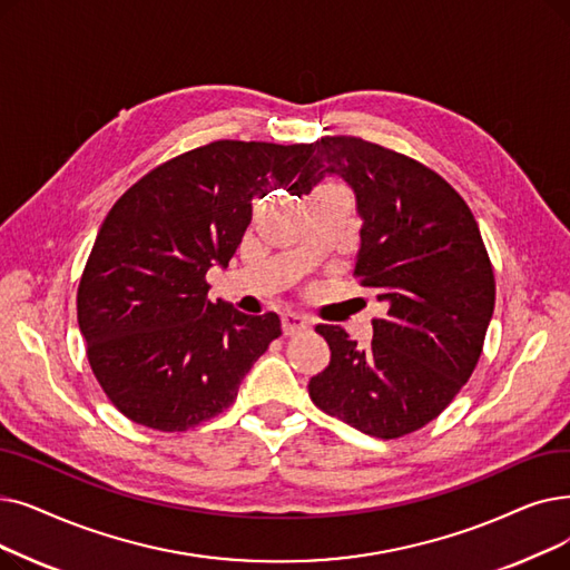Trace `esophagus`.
Instances as JSON below:
<instances>
[{"label":"esophagus","mask_w":570,"mask_h":570,"mask_svg":"<svg viewBox=\"0 0 570 570\" xmlns=\"http://www.w3.org/2000/svg\"><path fill=\"white\" fill-rule=\"evenodd\" d=\"M309 328V318L303 316V314H295V312H288L282 316V331L284 335H298L303 331Z\"/></svg>","instance_id":"obj_1"}]
</instances>
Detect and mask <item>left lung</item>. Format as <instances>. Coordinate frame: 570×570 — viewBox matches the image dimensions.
I'll list each match as a JSON object with an SVG mask.
<instances>
[{"instance_id": "obj_1", "label": "left lung", "mask_w": 570, "mask_h": 570, "mask_svg": "<svg viewBox=\"0 0 570 570\" xmlns=\"http://www.w3.org/2000/svg\"><path fill=\"white\" fill-rule=\"evenodd\" d=\"M293 186L307 195L326 175L356 193L361 249L354 277L386 305L373 342L318 324L331 363L309 380L312 403L356 431L393 440L448 407L480 361L497 279L478 220L438 171L361 137H321Z\"/></svg>"}]
</instances>
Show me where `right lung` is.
<instances>
[{"label": "right lung", "mask_w": 570, "mask_h": 570, "mask_svg": "<svg viewBox=\"0 0 570 570\" xmlns=\"http://www.w3.org/2000/svg\"><path fill=\"white\" fill-rule=\"evenodd\" d=\"M312 144L218 139L154 167L109 209L77 293L86 356L130 422L179 433L228 410L244 375L282 335L275 312L207 301L252 203L293 190Z\"/></svg>", "instance_id": "right-lung-1"}]
</instances>
